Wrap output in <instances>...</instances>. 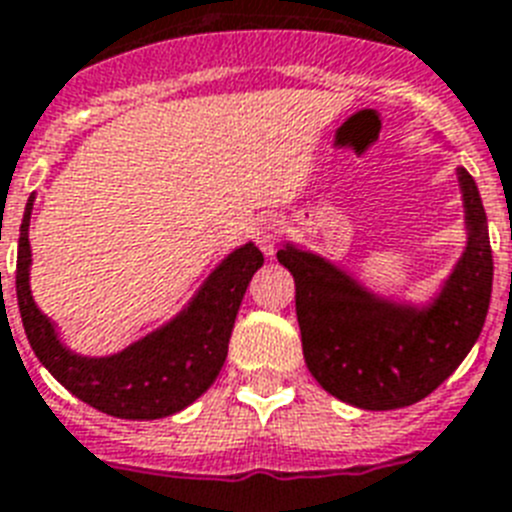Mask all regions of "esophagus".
Wrapping results in <instances>:
<instances>
[{
	"mask_svg": "<svg viewBox=\"0 0 512 512\" xmlns=\"http://www.w3.org/2000/svg\"><path fill=\"white\" fill-rule=\"evenodd\" d=\"M253 238H256V246L264 251V256H274L277 243L282 238V222L274 217L261 219L259 225H256V232H253Z\"/></svg>",
	"mask_w": 512,
	"mask_h": 512,
	"instance_id": "34e87169",
	"label": "esophagus"
}]
</instances>
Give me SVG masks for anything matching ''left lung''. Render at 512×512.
<instances>
[{"label":"left lung","mask_w":512,"mask_h":512,"mask_svg":"<svg viewBox=\"0 0 512 512\" xmlns=\"http://www.w3.org/2000/svg\"><path fill=\"white\" fill-rule=\"evenodd\" d=\"M466 246L424 301L371 290L327 253L293 240L277 259L295 280L303 358L329 395L363 411H395L424 400L479 340L492 298L487 211L476 180L458 167Z\"/></svg>","instance_id":"left-lung-1"}]
</instances>
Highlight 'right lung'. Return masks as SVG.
<instances>
[{"instance_id":"1","label":"right lung","mask_w":512,"mask_h":512,"mask_svg":"<svg viewBox=\"0 0 512 512\" xmlns=\"http://www.w3.org/2000/svg\"><path fill=\"white\" fill-rule=\"evenodd\" d=\"M31 193L18 238L20 319L33 353L49 374L96 411L130 421H151L183 411L209 390L225 366L227 342L246 287L264 256L251 240L232 248L204 277L175 316L109 356H83L62 342L57 327L31 293Z\"/></svg>"}]
</instances>
